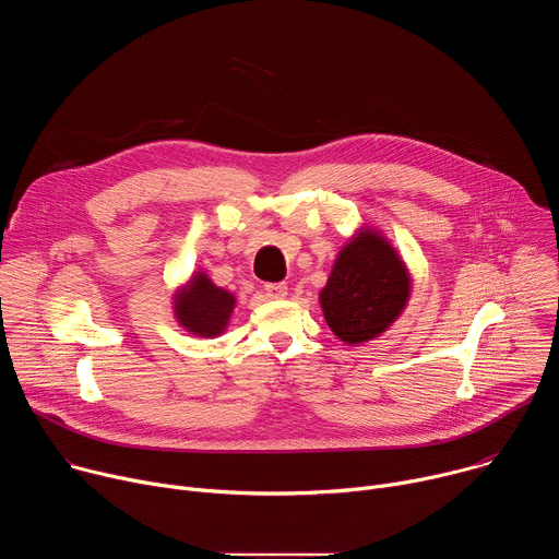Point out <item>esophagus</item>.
Masks as SVG:
<instances>
[{
  "instance_id": "34e87169",
  "label": "esophagus",
  "mask_w": 559,
  "mask_h": 559,
  "mask_svg": "<svg viewBox=\"0 0 559 559\" xmlns=\"http://www.w3.org/2000/svg\"><path fill=\"white\" fill-rule=\"evenodd\" d=\"M263 294L272 300H281V298L287 296V285L285 283H265Z\"/></svg>"
}]
</instances>
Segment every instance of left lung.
Wrapping results in <instances>:
<instances>
[{"mask_svg": "<svg viewBox=\"0 0 559 559\" xmlns=\"http://www.w3.org/2000/svg\"><path fill=\"white\" fill-rule=\"evenodd\" d=\"M409 294L412 274L403 257L376 227L365 225L338 252L318 298L334 336L347 345H360L395 323Z\"/></svg>", "mask_w": 559, "mask_h": 559, "instance_id": "obj_1", "label": "left lung"}]
</instances>
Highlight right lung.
Returning <instances> with one entry per match:
<instances>
[{"label": "right lung", "mask_w": 559, "mask_h": 559, "mask_svg": "<svg viewBox=\"0 0 559 559\" xmlns=\"http://www.w3.org/2000/svg\"><path fill=\"white\" fill-rule=\"evenodd\" d=\"M177 323L201 338L221 336L236 307L231 292L216 287L205 272H194L173 296Z\"/></svg>", "instance_id": "right-lung-1"}]
</instances>
